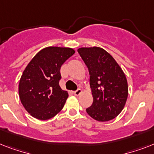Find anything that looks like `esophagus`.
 Returning <instances> with one entry per match:
<instances>
[{
	"instance_id": "obj_1",
	"label": "esophagus",
	"mask_w": 154,
	"mask_h": 154,
	"mask_svg": "<svg viewBox=\"0 0 154 154\" xmlns=\"http://www.w3.org/2000/svg\"><path fill=\"white\" fill-rule=\"evenodd\" d=\"M82 89H77V90H75V91H73V94H74V95H76V96H78V95H80V94H82Z\"/></svg>"
}]
</instances>
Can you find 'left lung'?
<instances>
[{"instance_id":"obj_1","label":"left lung","mask_w":154,"mask_h":154,"mask_svg":"<svg viewBox=\"0 0 154 154\" xmlns=\"http://www.w3.org/2000/svg\"><path fill=\"white\" fill-rule=\"evenodd\" d=\"M77 52L89 69L94 97L87 113L98 122H108L122 112L128 97L124 72L114 58L99 47L80 48Z\"/></svg>"}]
</instances>
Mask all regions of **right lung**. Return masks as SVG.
I'll return each mask as SVG.
<instances>
[{
    "mask_svg": "<svg viewBox=\"0 0 154 154\" xmlns=\"http://www.w3.org/2000/svg\"><path fill=\"white\" fill-rule=\"evenodd\" d=\"M74 53L71 48L47 47L26 66L19 83V96L31 116L48 120L62 109L69 94L59 85L60 69Z\"/></svg>",
    "mask_w": 154,
    "mask_h": 154,
    "instance_id": "add662e5",
    "label": "right lung"
}]
</instances>
